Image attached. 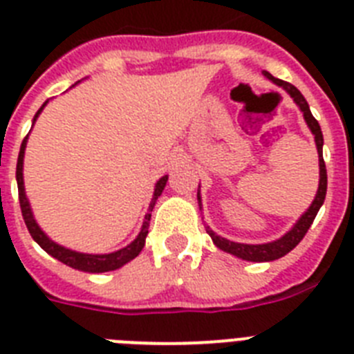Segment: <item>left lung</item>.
Listing matches in <instances>:
<instances>
[{
	"instance_id": "8db88e82",
	"label": "left lung",
	"mask_w": 354,
	"mask_h": 354,
	"mask_svg": "<svg viewBox=\"0 0 354 354\" xmlns=\"http://www.w3.org/2000/svg\"><path fill=\"white\" fill-rule=\"evenodd\" d=\"M263 75L268 78V80H272V82L276 84V86L283 87V89H285L286 93L294 98V102L299 105V109H301V113H303L304 120H306L308 127H310V131H312V134L315 136L317 152H319V175H321V179H319V189H317V195L315 198H313L312 206L304 211V214L297 220V223H295L294 227L290 229L285 236H281L279 240L270 241V243H261V245L236 243V241L225 240V238L214 234L209 227H206L207 234L211 236L214 245L218 247V249H222L223 252H229V254L245 259V261H274V259H279L285 254H288L290 250L294 249V247H297L299 241L303 240L304 234H306L308 229H310V225H312L313 220H315L321 206L324 204L326 189H328V174H326V165H324V159H322V145H324V138H322L321 125H319V122L313 118L312 111H310V105H308L304 96L301 95V91H299L295 86L285 82V80H279V78L276 77H272V75L267 73V71H263ZM197 198H198V206H202L201 193H197Z\"/></svg>"
}]
</instances>
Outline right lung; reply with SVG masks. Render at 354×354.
<instances>
[{
  "label": "right lung",
  "instance_id": "add662e5",
  "mask_svg": "<svg viewBox=\"0 0 354 354\" xmlns=\"http://www.w3.org/2000/svg\"><path fill=\"white\" fill-rule=\"evenodd\" d=\"M48 102L42 104V107L39 109L37 114L33 116V123L37 120V116L41 114V111L44 109ZM26 141H28V136H26L23 143H21V150H19V157H17V168H16V179H17V189H19V206H21V213H23V218H25L26 227H28L30 234L35 241H37L39 245L42 249L46 250L48 254L53 256L55 259L62 261L68 267L75 268V270L80 272H87V274H100V272H109V270H116V268L123 267L125 263H129L131 259H134L136 256L140 254L141 249L145 247V238L148 234V225H150V216H152V209L156 206V201L161 197L162 189L166 186V180H168V175L161 177V179L157 180L156 189H153V197L150 201V206H148V213L145 214V222L143 227H141L140 234L132 241L131 245L123 247V249L116 250V252H111V254H84V252H77V250L66 249V247L59 245L53 240L42 232V229L39 227L35 218H33V213L30 209L28 198H26L25 193V183H23V159H25V148H26Z\"/></svg>",
  "mask_w": 354,
  "mask_h": 354
}]
</instances>
